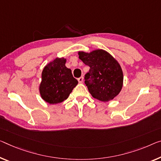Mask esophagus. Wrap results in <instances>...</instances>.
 I'll return each instance as SVG.
<instances>
[{"label":"esophagus","mask_w":161,"mask_h":161,"mask_svg":"<svg viewBox=\"0 0 161 161\" xmlns=\"http://www.w3.org/2000/svg\"><path fill=\"white\" fill-rule=\"evenodd\" d=\"M78 82L80 83H83V76H82V77H80V78H79L78 79Z\"/></svg>","instance_id":"esophagus-1"}]
</instances>
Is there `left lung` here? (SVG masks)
Returning <instances> with one entry per match:
<instances>
[{
	"label": "left lung",
	"mask_w": 161,
	"mask_h": 161,
	"mask_svg": "<svg viewBox=\"0 0 161 161\" xmlns=\"http://www.w3.org/2000/svg\"><path fill=\"white\" fill-rule=\"evenodd\" d=\"M79 58L90 67L85 83L91 96L103 102L112 100L122 90L123 72L117 60L103 49L78 52Z\"/></svg>",
	"instance_id": "obj_1"
}]
</instances>
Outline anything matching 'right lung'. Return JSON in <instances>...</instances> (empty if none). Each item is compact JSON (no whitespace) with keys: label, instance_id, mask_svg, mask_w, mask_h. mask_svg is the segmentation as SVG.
I'll use <instances>...</instances> for the list:
<instances>
[{"label":"right lung","instance_id":"right-lung-1","mask_svg":"<svg viewBox=\"0 0 161 161\" xmlns=\"http://www.w3.org/2000/svg\"><path fill=\"white\" fill-rule=\"evenodd\" d=\"M65 63V58H55L44 67L42 73L39 93L42 99L50 104L67 99L78 83Z\"/></svg>","mask_w":161,"mask_h":161}]
</instances>
